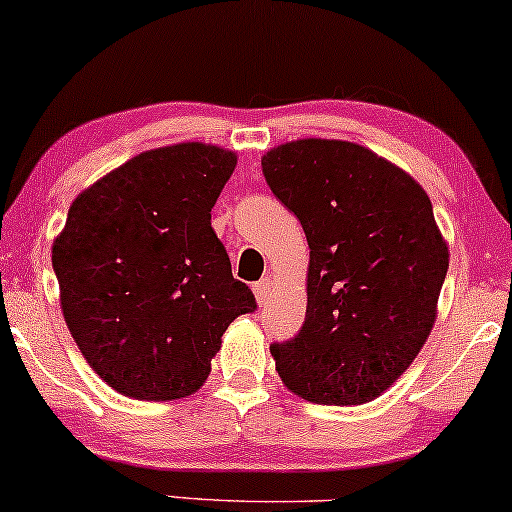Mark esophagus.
Wrapping results in <instances>:
<instances>
[{
  "mask_svg": "<svg viewBox=\"0 0 512 512\" xmlns=\"http://www.w3.org/2000/svg\"><path fill=\"white\" fill-rule=\"evenodd\" d=\"M254 294H256L258 305L270 303V298H272V280H270V277H265V280L254 284Z\"/></svg>",
  "mask_w": 512,
  "mask_h": 512,
  "instance_id": "1",
  "label": "esophagus"
}]
</instances>
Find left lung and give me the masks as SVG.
<instances>
[{
	"label": "left lung",
	"instance_id": "1",
	"mask_svg": "<svg viewBox=\"0 0 512 512\" xmlns=\"http://www.w3.org/2000/svg\"><path fill=\"white\" fill-rule=\"evenodd\" d=\"M261 169L310 247L303 327L270 345L277 374L315 404L376 400L437 320L449 247L430 197L407 171L350 141L277 145Z\"/></svg>",
	"mask_w": 512,
	"mask_h": 512
}]
</instances>
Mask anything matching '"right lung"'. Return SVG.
<instances>
[{"label":"right lung","mask_w":512,"mask_h":512,"mask_svg":"<svg viewBox=\"0 0 512 512\" xmlns=\"http://www.w3.org/2000/svg\"><path fill=\"white\" fill-rule=\"evenodd\" d=\"M235 167V152L218 145H164L70 204L51 247L61 310L84 360L117 393L145 402L197 393L225 329L256 308L211 228Z\"/></svg>","instance_id":"add662e5"}]
</instances>
